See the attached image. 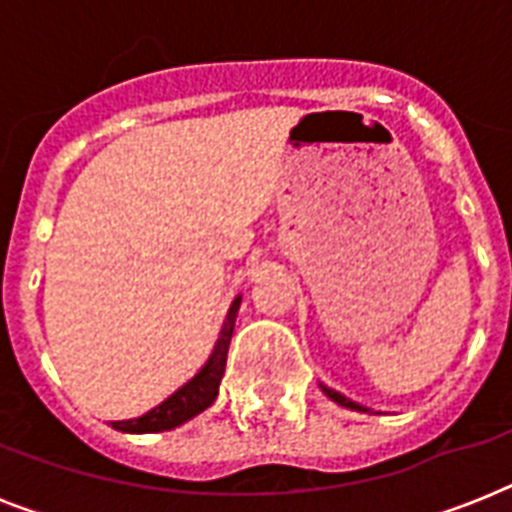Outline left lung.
I'll return each mask as SVG.
<instances>
[{"label": "left lung", "mask_w": 512, "mask_h": 512, "mask_svg": "<svg viewBox=\"0 0 512 512\" xmlns=\"http://www.w3.org/2000/svg\"><path fill=\"white\" fill-rule=\"evenodd\" d=\"M319 388H321V393H324V396L332 398V401H335V404L345 406V409H356V412H372V414H374V409H366V406L356 404V401H350L348 396H342V393H337V390L327 388V385H324V382H319Z\"/></svg>", "instance_id": "obj_1"}]
</instances>
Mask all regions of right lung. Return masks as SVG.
Here are the masks:
<instances>
[{"label":"right lung","instance_id":"right-lung-1","mask_svg":"<svg viewBox=\"0 0 512 512\" xmlns=\"http://www.w3.org/2000/svg\"><path fill=\"white\" fill-rule=\"evenodd\" d=\"M241 295L233 297L228 316H225L220 335H217L215 348L209 353L199 372L193 374L191 380L180 385V388L167 396L159 406H154L151 412L132 417V420H116L111 422V428L122 430V433H162V430H172L183 422L193 420L196 414H201L207 406L215 404L217 390H220V380L225 372V358H228V345L233 337V324H236V313H239Z\"/></svg>","mask_w":512,"mask_h":512}]
</instances>
